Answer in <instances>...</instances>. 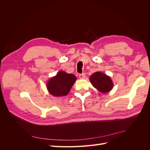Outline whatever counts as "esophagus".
Listing matches in <instances>:
<instances>
[{"instance_id":"34e87169","label":"esophagus","mask_w":150,"mask_h":150,"mask_svg":"<svg viewBox=\"0 0 150 150\" xmlns=\"http://www.w3.org/2000/svg\"><path fill=\"white\" fill-rule=\"evenodd\" d=\"M86 78V74L85 73H82L79 74V78L80 79H84Z\"/></svg>"}]
</instances>
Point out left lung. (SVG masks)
Returning a JSON list of instances; mask_svg holds the SVG:
<instances>
[{"instance_id":"obj_1","label":"left lung","mask_w":150,"mask_h":150,"mask_svg":"<svg viewBox=\"0 0 150 150\" xmlns=\"http://www.w3.org/2000/svg\"><path fill=\"white\" fill-rule=\"evenodd\" d=\"M91 83L99 92L106 93L112 88L113 84L110 77L101 72H96L90 76Z\"/></svg>"}]
</instances>
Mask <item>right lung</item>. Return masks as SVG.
Instances as JSON below:
<instances>
[{
  "instance_id": "right-lung-1",
  "label": "right lung",
  "mask_w": 150,
  "mask_h": 150,
  "mask_svg": "<svg viewBox=\"0 0 150 150\" xmlns=\"http://www.w3.org/2000/svg\"><path fill=\"white\" fill-rule=\"evenodd\" d=\"M76 80V77L74 75L59 71L56 76L48 81L47 88L53 96H64L69 92Z\"/></svg>"
}]
</instances>
